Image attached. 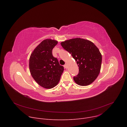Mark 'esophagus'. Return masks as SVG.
Returning <instances> with one entry per match:
<instances>
[{
  "label": "esophagus",
  "instance_id": "34e87169",
  "mask_svg": "<svg viewBox=\"0 0 127 127\" xmlns=\"http://www.w3.org/2000/svg\"><path fill=\"white\" fill-rule=\"evenodd\" d=\"M64 67L65 68H67V64H65V65H64Z\"/></svg>",
  "mask_w": 127,
  "mask_h": 127
}]
</instances>
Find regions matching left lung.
Instances as JSON below:
<instances>
[{
  "label": "left lung",
  "mask_w": 127,
  "mask_h": 127,
  "mask_svg": "<svg viewBox=\"0 0 127 127\" xmlns=\"http://www.w3.org/2000/svg\"><path fill=\"white\" fill-rule=\"evenodd\" d=\"M62 47L75 60L79 67L74 81L81 86H87L97 77L101 68V54L92 42L81 38H75L61 43Z\"/></svg>",
  "instance_id": "obj_1"
}]
</instances>
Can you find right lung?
Returning a JSON list of instances; mask_svg holds the SVG:
<instances>
[{
  "label": "right lung",
  "mask_w": 127,
  "mask_h": 127,
  "mask_svg": "<svg viewBox=\"0 0 127 127\" xmlns=\"http://www.w3.org/2000/svg\"><path fill=\"white\" fill-rule=\"evenodd\" d=\"M57 43L55 40H44L35 48L30 58L29 67L32 77L46 88L55 87L64 70L63 66L52 54V50Z\"/></svg>",
  "instance_id": "1"
}]
</instances>
